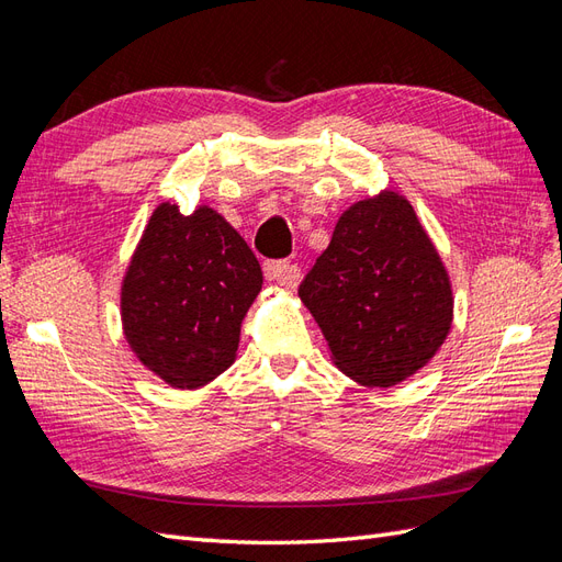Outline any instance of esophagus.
<instances>
[{
	"label": "esophagus",
	"mask_w": 562,
	"mask_h": 562,
	"mask_svg": "<svg viewBox=\"0 0 562 562\" xmlns=\"http://www.w3.org/2000/svg\"><path fill=\"white\" fill-rule=\"evenodd\" d=\"M265 277L267 281H274V283H281L285 288H295L302 279L300 274V267L285 262V260H271V262H265Z\"/></svg>",
	"instance_id": "1"
}]
</instances>
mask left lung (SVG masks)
<instances>
[{
  "instance_id": "obj_1",
  "label": "left lung",
  "mask_w": 562,
  "mask_h": 562,
  "mask_svg": "<svg viewBox=\"0 0 562 562\" xmlns=\"http://www.w3.org/2000/svg\"><path fill=\"white\" fill-rule=\"evenodd\" d=\"M335 366L394 386L427 366L452 326V285L411 201L384 190L339 215L297 291Z\"/></svg>"
}]
</instances>
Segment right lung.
<instances>
[{"mask_svg":"<svg viewBox=\"0 0 562 562\" xmlns=\"http://www.w3.org/2000/svg\"><path fill=\"white\" fill-rule=\"evenodd\" d=\"M260 291V262L223 215L161 203L122 283L126 342L166 384L199 389L234 363Z\"/></svg>","mask_w":562,"mask_h":562,"instance_id":"add662e5","label":"right lung"}]
</instances>
